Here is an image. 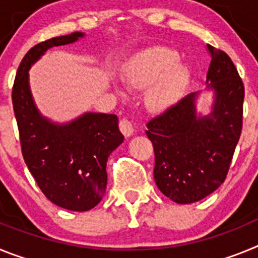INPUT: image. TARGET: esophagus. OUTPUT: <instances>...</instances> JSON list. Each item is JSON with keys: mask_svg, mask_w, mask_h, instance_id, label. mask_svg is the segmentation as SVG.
Returning <instances> with one entry per match:
<instances>
[{"mask_svg": "<svg viewBox=\"0 0 258 258\" xmlns=\"http://www.w3.org/2000/svg\"><path fill=\"white\" fill-rule=\"evenodd\" d=\"M118 126H120V131H121V133L124 134L125 137L133 136L134 125L132 124V121H129V120H126V118H122V120H120Z\"/></svg>", "mask_w": 258, "mask_h": 258, "instance_id": "34e87169", "label": "esophagus"}]
</instances>
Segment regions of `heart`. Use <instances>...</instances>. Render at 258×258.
Masks as SVG:
<instances>
[{
  "mask_svg": "<svg viewBox=\"0 0 258 258\" xmlns=\"http://www.w3.org/2000/svg\"><path fill=\"white\" fill-rule=\"evenodd\" d=\"M178 60L179 54L174 49L154 45L127 59L121 67V76L129 88H148L145 103L150 111L166 112L179 103L192 77L190 67Z\"/></svg>",
  "mask_w": 258,
  "mask_h": 258,
  "instance_id": "obj_1",
  "label": "heart"
}]
</instances>
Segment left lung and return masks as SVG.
Returning a JSON list of instances; mask_svg holds the SVG:
<instances>
[{"label":"left lung","instance_id":"1","mask_svg":"<svg viewBox=\"0 0 258 258\" xmlns=\"http://www.w3.org/2000/svg\"><path fill=\"white\" fill-rule=\"evenodd\" d=\"M211 66L207 89L211 111L198 112L200 93L147 122L154 145V178L159 190L178 204L199 202L223 183L243 124L244 85L226 52L207 45Z\"/></svg>","mask_w":258,"mask_h":258}]
</instances>
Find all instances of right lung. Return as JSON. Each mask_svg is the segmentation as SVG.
Wrapping results in <instances>:
<instances>
[{
	"label": "right lung",
	"mask_w": 258,
	"mask_h": 258,
	"mask_svg": "<svg viewBox=\"0 0 258 258\" xmlns=\"http://www.w3.org/2000/svg\"><path fill=\"white\" fill-rule=\"evenodd\" d=\"M85 33L54 37L23 58L13 86V107L24 161L45 197L60 208L85 212L101 202L107 187V160L124 141L116 115L85 112L70 122L41 115L29 86V70L54 46L74 44Z\"/></svg>",
	"instance_id": "obj_1"
}]
</instances>
